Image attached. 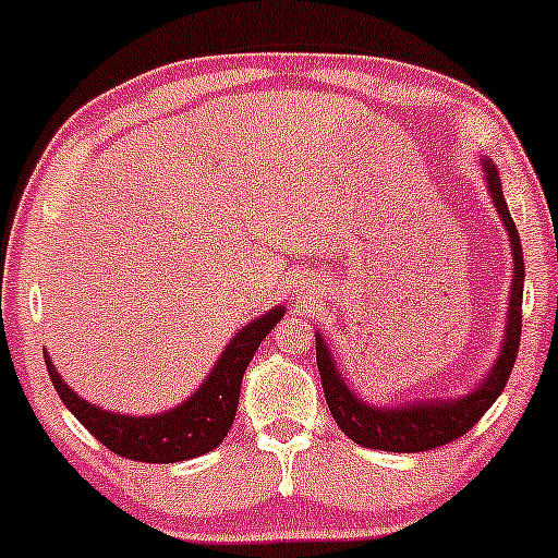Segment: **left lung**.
Returning <instances> with one entry per match:
<instances>
[{
  "mask_svg": "<svg viewBox=\"0 0 558 558\" xmlns=\"http://www.w3.org/2000/svg\"><path fill=\"white\" fill-rule=\"evenodd\" d=\"M483 179H486L492 203L499 213V220L507 228L509 252H512V288H509V308L505 338H501L499 355L488 374L462 398L447 400H411L395 402V405H374L361 395H355L338 364H335L330 345L317 332V366L325 389L327 408H330L335 424L340 426L348 439L368 449H385V452H426V449L449 445L458 436L468 434L478 424L481 415L494 405L496 398L505 392V385L512 374L517 351H520L522 332V280H525V259H522L520 233H517L512 215H509L505 192L499 184V171L492 158H478Z\"/></svg>",
  "mask_w": 558,
  "mask_h": 558,
  "instance_id": "8db88e82",
  "label": "left lung"
}]
</instances>
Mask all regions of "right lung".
Listing matches in <instances>:
<instances>
[{
  "mask_svg": "<svg viewBox=\"0 0 558 558\" xmlns=\"http://www.w3.org/2000/svg\"><path fill=\"white\" fill-rule=\"evenodd\" d=\"M283 314L286 306H275L241 327L220 351L203 385L184 402L153 415L113 413L93 405L59 377L49 353H44V359L59 398L100 445L122 458L140 462H181L210 452L226 439L228 428L236 418L241 379H244L246 366L267 332L283 319Z\"/></svg>",
  "mask_w": 558,
  "mask_h": 558,
  "instance_id": "obj_1",
  "label": "right lung"
}]
</instances>
